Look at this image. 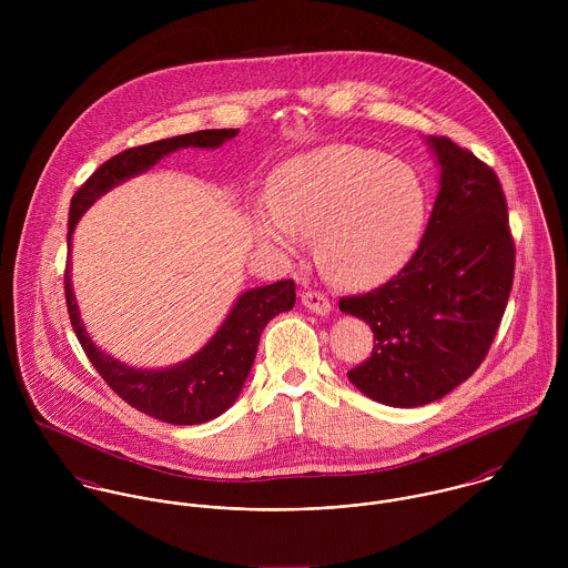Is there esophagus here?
<instances>
[{"instance_id":"1","label":"esophagus","mask_w":568,"mask_h":568,"mask_svg":"<svg viewBox=\"0 0 568 568\" xmlns=\"http://www.w3.org/2000/svg\"><path fill=\"white\" fill-rule=\"evenodd\" d=\"M302 304H304V308H308L311 313H315V315H329V311H332V304H329V300L325 297L324 293H317V291H306V293H302Z\"/></svg>"}]
</instances>
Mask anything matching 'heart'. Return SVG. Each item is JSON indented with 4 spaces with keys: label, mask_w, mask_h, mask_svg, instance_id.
<instances>
[{
    "label": "heart",
    "mask_w": 568,
    "mask_h": 568,
    "mask_svg": "<svg viewBox=\"0 0 568 568\" xmlns=\"http://www.w3.org/2000/svg\"><path fill=\"white\" fill-rule=\"evenodd\" d=\"M271 203L253 210L262 243L295 253L315 239L327 282L345 288L378 284L417 248L428 214L419 172L389 155L332 144L282 163L268 181Z\"/></svg>",
    "instance_id": "heart-1"
}]
</instances>
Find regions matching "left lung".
Listing matches in <instances>:
<instances>
[{"instance_id": "obj_1", "label": "left lung", "mask_w": 568, "mask_h": 568, "mask_svg": "<svg viewBox=\"0 0 568 568\" xmlns=\"http://www.w3.org/2000/svg\"><path fill=\"white\" fill-rule=\"evenodd\" d=\"M424 142L439 192L422 243L387 284L338 302L376 341L347 372L349 383L398 408L430 405L477 372L503 320L516 257L494 170L448 138Z\"/></svg>"}]
</instances>
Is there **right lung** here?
<instances>
[{
	"mask_svg": "<svg viewBox=\"0 0 568 568\" xmlns=\"http://www.w3.org/2000/svg\"><path fill=\"white\" fill-rule=\"evenodd\" d=\"M239 129H207L187 135H176L160 140L146 146L129 149L109 162L102 163L74 194L70 205V234L68 246L72 251L74 230L82 214L106 192L120 183L149 172L170 153L179 149H221L225 142L234 140ZM65 297L70 320L77 329L84 354L89 356L95 372L106 381V385L138 410L162 419L168 424H203L234 405L243 392L246 376L255 361L260 334L266 324L280 313H288L295 306V282L282 280L266 286H255L243 291L234 302L232 311L219 325V329L207 338V343L196 349L185 361L168 367H133L120 358L106 354L93 343L81 317V308L72 284V264L65 268Z\"/></svg>",
	"mask_w": 568,
	"mask_h": 568,
	"instance_id": "add662e5",
	"label": "right lung"
}]
</instances>
